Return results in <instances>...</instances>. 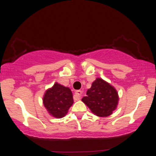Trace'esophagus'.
I'll return each instance as SVG.
<instances>
[{"instance_id":"1","label":"esophagus","mask_w":156,"mask_h":156,"mask_svg":"<svg viewBox=\"0 0 156 156\" xmlns=\"http://www.w3.org/2000/svg\"><path fill=\"white\" fill-rule=\"evenodd\" d=\"M81 95H82V91H81V90L76 91V93H75V94H74V95H73L74 100H80Z\"/></svg>"}]
</instances>
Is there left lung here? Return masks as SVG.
Wrapping results in <instances>:
<instances>
[{
  "mask_svg": "<svg viewBox=\"0 0 156 156\" xmlns=\"http://www.w3.org/2000/svg\"><path fill=\"white\" fill-rule=\"evenodd\" d=\"M82 101L92 112L100 117L111 115L117 106L118 93L114 87L102 78H97L87 90Z\"/></svg>",
  "mask_w": 156,
  "mask_h": 156,
  "instance_id": "obj_1",
  "label": "left lung"
}]
</instances>
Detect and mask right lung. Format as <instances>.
Segmentation results:
<instances>
[{"instance_id": "1", "label": "right lung", "mask_w": 156, "mask_h": 156, "mask_svg": "<svg viewBox=\"0 0 156 156\" xmlns=\"http://www.w3.org/2000/svg\"><path fill=\"white\" fill-rule=\"evenodd\" d=\"M43 103L50 115L56 118H61L66 115L73 99L71 90L56 83L54 86L46 91Z\"/></svg>"}]
</instances>
